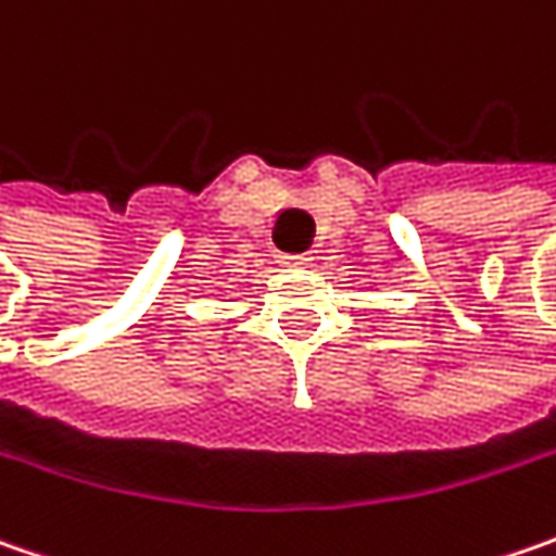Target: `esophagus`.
I'll return each mask as SVG.
<instances>
[{
  "label": "esophagus",
  "mask_w": 556,
  "mask_h": 556,
  "mask_svg": "<svg viewBox=\"0 0 556 556\" xmlns=\"http://www.w3.org/2000/svg\"><path fill=\"white\" fill-rule=\"evenodd\" d=\"M281 260H288L290 266H306L309 263V253H285Z\"/></svg>",
  "instance_id": "1"
}]
</instances>
